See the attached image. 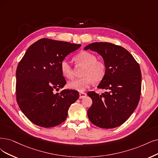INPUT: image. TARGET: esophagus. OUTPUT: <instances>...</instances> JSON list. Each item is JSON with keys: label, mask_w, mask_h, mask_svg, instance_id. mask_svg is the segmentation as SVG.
Segmentation results:
<instances>
[{"label": "esophagus", "mask_w": 158, "mask_h": 158, "mask_svg": "<svg viewBox=\"0 0 158 158\" xmlns=\"http://www.w3.org/2000/svg\"><path fill=\"white\" fill-rule=\"evenodd\" d=\"M86 96V93L83 92H79V98L80 99L85 98Z\"/></svg>", "instance_id": "1"}]
</instances>
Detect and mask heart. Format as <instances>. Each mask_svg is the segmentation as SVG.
<instances>
[{"label":"heart","mask_w":158,"mask_h":158,"mask_svg":"<svg viewBox=\"0 0 158 158\" xmlns=\"http://www.w3.org/2000/svg\"><path fill=\"white\" fill-rule=\"evenodd\" d=\"M75 61L79 65L84 66L82 75L83 77L73 79L68 83V88L78 91H84L90 87L95 81L100 82L106 74L107 68L103 62L98 60L95 55L88 51H82L76 55ZM60 69L62 75L68 79L73 76V69L69 62L63 60L60 63Z\"/></svg>","instance_id":"obj_1"}]
</instances>
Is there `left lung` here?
<instances>
[{
    "label": "left lung",
    "mask_w": 158,
    "mask_h": 158,
    "mask_svg": "<svg viewBox=\"0 0 158 158\" xmlns=\"http://www.w3.org/2000/svg\"><path fill=\"white\" fill-rule=\"evenodd\" d=\"M85 50L97 52L103 58L107 71L98 89L107 91L99 95L89 92L92 104L88 116L93 124L101 128L122 125L135 110L141 97V72L139 64L126 49L107 42H94Z\"/></svg>",
    "instance_id": "left-lung-1"
}]
</instances>
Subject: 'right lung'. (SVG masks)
Segmentation results:
<instances>
[{
	"label": "right lung",
	"mask_w": 158,
	"mask_h": 158,
	"mask_svg": "<svg viewBox=\"0 0 158 158\" xmlns=\"http://www.w3.org/2000/svg\"><path fill=\"white\" fill-rule=\"evenodd\" d=\"M81 45L43 38L28 48L16 70L17 104L27 118L43 127L60 124L79 92L62 90L66 85L60 63Z\"/></svg>",
	"instance_id": "1"
}]
</instances>
